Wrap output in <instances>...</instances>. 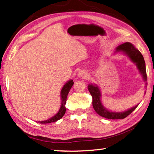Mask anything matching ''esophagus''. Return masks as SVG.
<instances>
[{"label":"esophagus","mask_w":154,"mask_h":154,"mask_svg":"<svg viewBox=\"0 0 154 154\" xmlns=\"http://www.w3.org/2000/svg\"><path fill=\"white\" fill-rule=\"evenodd\" d=\"M77 76H78V77H79V78H85L87 77V74H86V72H85L82 71L79 72V73H78Z\"/></svg>","instance_id":"esophagus-1"}]
</instances>
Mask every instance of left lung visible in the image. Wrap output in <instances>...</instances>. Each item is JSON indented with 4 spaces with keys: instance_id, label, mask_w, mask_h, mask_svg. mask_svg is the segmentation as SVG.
<instances>
[{
    "instance_id": "8db88e82",
    "label": "left lung",
    "mask_w": 154,
    "mask_h": 154,
    "mask_svg": "<svg viewBox=\"0 0 154 154\" xmlns=\"http://www.w3.org/2000/svg\"><path fill=\"white\" fill-rule=\"evenodd\" d=\"M117 51L124 52L125 54H126L129 57L130 59L134 63L136 64L138 69H139L140 74L142 75L143 80L146 82L147 81V73H146L145 62L141 53L137 49L135 48L132 44L128 42L119 45L116 48V52ZM88 88L91 95L92 96V105L95 111L99 116H102L105 118L110 119H124L128 116H129L138 106V105H136L134 107L128 109V110L126 111L119 112V113L108 111L105 107H104L103 104L101 103V94L97 85L89 84Z\"/></svg>"
}]
</instances>
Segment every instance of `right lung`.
<instances>
[{
	"label": "right lung",
	"instance_id": "right-lung-1",
	"mask_svg": "<svg viewBox=\"0 0 154 154\" xmlns=\"http://www.w3.org/2000/svg\"><path fill=\"white\" fill-rule=\"evenodd\" d=\"M73 81L72 80H69L66 83H65V85L62 88V89L61 90L60 92V95H61V106L60 109L59 111L58 112V113L55 115L54 117H52L51 118L48 119V120L45 121H42V122H40L41 124H48V123H51V122H55L56 121L59 120L60 119H61L62 117L64 116V115L65 114V112H66V106H65V105H66V98L68 96V94H69L70 90H71V87L73 85Z\"/></svg>",
	"mask_w": 154,
	"mask_h": 154
}]
</instances>
